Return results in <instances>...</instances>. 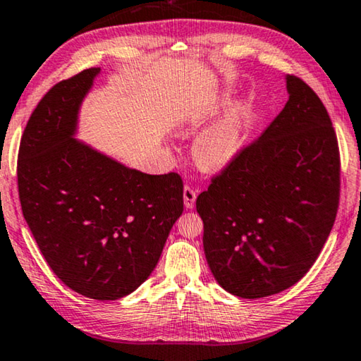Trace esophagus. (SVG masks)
Listing matches in <instances>:
<instances>
[{
	"mask_svg": "<svg viewBox=\"0 0 361 361\" xmlns=\"http://www.w3.org/2000/svg\"><path fill=\"white\" fill-rule=\"evenodd\" d=\"M195 200H197V192L193 190L192 187H188V185H185L184 187V204H185V208H193L195 207Z\"/></svg>",
	"mask_w": 361,
	"mask_h": 361,
	"instance_id": "esophagus-1",
	"label": "esophagus"
}]
</instances>
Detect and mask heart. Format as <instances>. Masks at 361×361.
<instances>
[{
  "label": "heart",
  "mask_w": 361,
  "mask_h": 361,
  "mask_svg": "<svg viewBox=\"0 0 361 361\" xmlns=\"http://www.w3.org/2000/svg\"><path fill=\"white\" fill-rule=\"evenodd\" d=\"M213 109L200 111L188 119L187 127L195 129L202 126ZM240 108L231 106L226 109L212 126H208L203 132H200L192 145L193 159L200 168L207 171H218L226 168L234 161L238 149H240Z\"/></svg>",
  "instance_id": "1"
}]
</instances>
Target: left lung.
Wrapping results in <instances>:
<instances>
[{"label": "left lung", "instance_id": "left-lung-1", "mask_svg": "<svg viewBox=\"0 0 361 361\" xmlns=\"http://www.w3.org/2000/svg\"><path fill=\"white\" fill-rule=\"evenodd\" d=\"M286 84L284 109L197 198L209 269L242 298L297 284L339 208L341 157L328 111L302 79L287 75Z\"/></svg>", "mask_w": 361, "mask_h": 361}]
</instances>
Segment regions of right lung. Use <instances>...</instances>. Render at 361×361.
Segmentation results:
<instances>
[{
  "mask_svg": "<svg viewBox=\"0 0 361 361\" xmlns=\"http://www.w3.org/2000/svg\"><path fill=\"white\" fill-rule=\"evenodd\" d=\"M99 68L49 88L20 138L22 214L49 268L95 300L129 295L152 274L184 212L179 174L129 169L75 140L77 116Z\"/></svg>",
  "mask_w": 361,
  "mask_h": 361,
  "instance_id": "obj_1",
  "label": "right lung"
}]
</instances>
